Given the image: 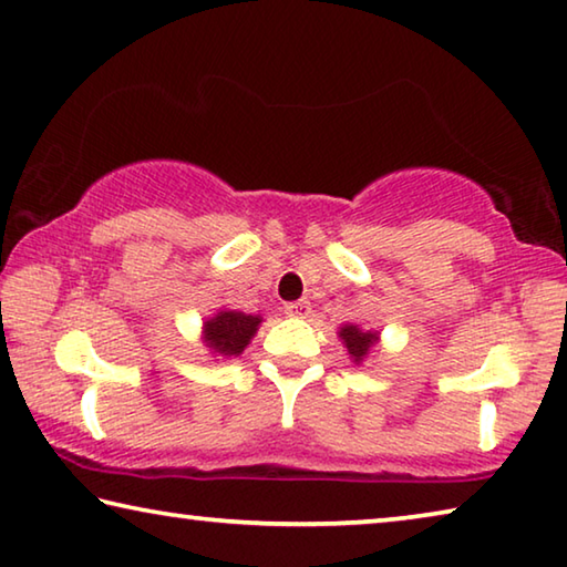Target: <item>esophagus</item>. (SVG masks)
Listing matches in <instances>:
<instances>
[{"mask_svg":"<svg viewBox=\"0 0 567 567\" xmlns=\"http://www.w3.org/2000/svg\"><path fill=\"white\" fill-rule=\"evenodd\" d=\"M310 310H312V307L307 300H295V302L285 305V315H290V318H307Z\"/></svg>","mask_w":567,"mask_h":567,"instance_id":"34e87169","label":"esophagus"}]
</instances>
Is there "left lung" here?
<instances>
[{
  "mask_svg": "<svg viewBox=\"0 0 567 567\" xmlns=\"http://www.w3.org/2000/svg\"><path fill=\"white\" fill-rule=\"evenodd\" d=\"M340 338L344 342V348H348L350 358L354 362H360L364 354H368L372 344H375L378 332H362L360 328H354V324H344V328L340 330Z\"/></svg>",
  "mask_w": 567,
  "mask_h": 567,
  "instance_id": "8db88e82",
  "label": "left lung"
}]
</instances>
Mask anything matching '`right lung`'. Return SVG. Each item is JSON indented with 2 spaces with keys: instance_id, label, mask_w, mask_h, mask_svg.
Instances as JSON below:
<instances>
[{
  "instance_id": "add662e5",
  "label": "right lung",
  "mask_w": 567,
  "mask_h": 567,
  "mask_svg": "<svg viewBox=\"0 0 567 567\" xmlns=\"http://www.w3.org/2000/svg\"><path fill=\"white\" fill-rule=\"evenodd\" d=\"M260 322L262 320L255 318V315H245L237 310L219 312L205 324L207 348L225 354V358H237L247 348L249 340H252Z\"/></svg>"
}]
</instances>
